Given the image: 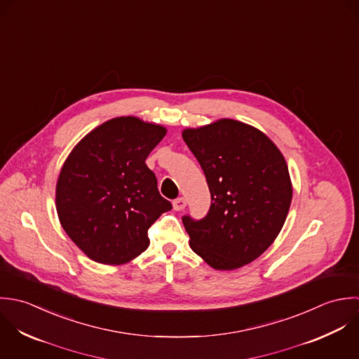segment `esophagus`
<instances>
[{"mask_svg":"<svg viewBox=\"0 0 359 359\" xmlns=\"http://www.w3.org/2000/svg\"><path fill=\"white\" fill-rule=\"evenodd\" d=\"M186 208V200L183 197H179L176 200H173V210L175 211H182Z\"/></svg>","mask_w":359,"mask_h":359,"instance_id":"34e87169","label":"esophagus"}]
</instances>
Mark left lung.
<instances>
[{
  "label": "left lung",
  "instance_id": "1",
  "mask_svg": "<svg viewBox=\"0 0 359 359\" xmlns=\"http://www.w3.org/2000/svg\"><path fill=\"white\" fill-rule=\"evenodd\" d=\"M183 140L211 193L207 215L182 216L191 250L220 271L250 264L273 243L288 214L292 189L282 152L255 128L231 119L187 129Z\"/></svg>",
  "mask_w": 359,
  "mask_h": 359
}]
</instances>
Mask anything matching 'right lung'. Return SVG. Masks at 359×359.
<instances>
[{
  "label": "right lung",
  "mask_w": 359,
  "mask_h": 359,
  "mask_svg": "<svg viewBox=\"0 0 359 359\" xmlns=\"http://www.w3.org/2000/svg\"><path fill=\"white\" fill-rule=\"evenodd\" d=\"M166 130L126 116L108 121L74 147L57 183V212L93 261L121 265L149 244L148 229L170 211L145 165Z\"/></svg>",
  "instance_id": "1"
}]
</instances>
